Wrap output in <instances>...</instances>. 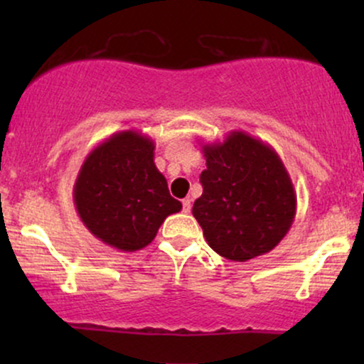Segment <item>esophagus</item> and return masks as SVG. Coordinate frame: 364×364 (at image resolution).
I'll return each mask as SVG.
<instances>
[{"label": "esophagus", "mask_w": 364, "mask_h": 364, "mask_svg": "<svg viewBox=\"0 0 364 364\" xmlns=\"http://www.w3.org/2000/svg\"><path fill=\"white\" fill-rule=\"evenodd\" d=\"M191 210V198L190 196H188V198H185L183 200V212H185V214H188V212Z\"/></svg>", "instance_id": "obj_1"}]
</instances>
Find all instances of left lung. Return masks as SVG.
Listing matches in <instances>:
<instances>
[{"instance_id":"left-lung-1","label":"left lung","mask_w":364,"mask_h":364,"mask_svg":"<svg viewBox=\"0 0 364 364\" xmlns=\"http://www.w3.org/2000/svg\"><path fill=\"white\" fill-rule=\"evenodd\" d=\"M207 169L193 203L208 246L220 257L246 262L269 253L291 229L296 191L286 166L265 141L231 132L202 145Z\"/></svg>"}]
</instances>
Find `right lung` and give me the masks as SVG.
Here are the masks:
<instances>
[{"mask_svg":"<svg viewBox=\"0 0 364 364\" xmlns=\"http://www.w3.org/2000/svg\"><path fill=\"white\" fill-rule=\"evenodd\" d=\"M154 140L135 129L111 135L83 161L73 202L104 245L136 252L152 243L166 217L183 208L154 162Z\"/></svg>","mask_w":364,"mask_h":364,"instance_id":"obj_1","label":"right lung"}]
</instances>
